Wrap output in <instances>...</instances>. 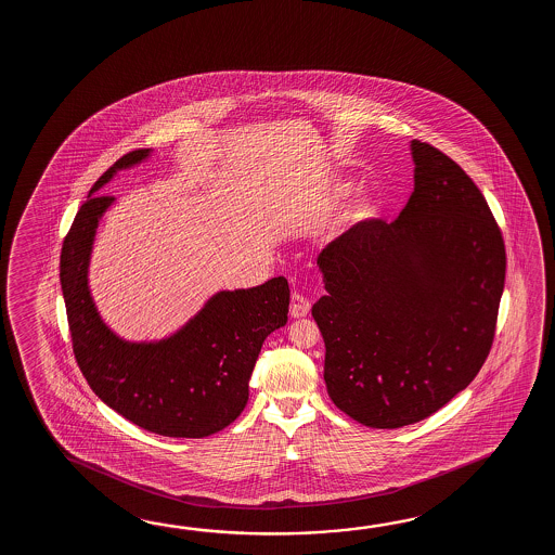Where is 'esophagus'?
<instances>
[{"label":"esophagus","mask_w":555,"mask_h":555,"mask_svg":"<svg viewBox=\"0 0 555 555\" xmlns=\"http://www.w3.org/2000/svg\"><path fill=\"white\" fill-rule=\"evenodd\" d=\"M309 309H311V304H309L307 297H304L301 294L292 295V301H289V315L292 318H306Z\"/></svg>","instance_id":"obj_1"}]
</instances>
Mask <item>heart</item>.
Instances as JSON below:
<instances>
[{"label":"heart","instance_id":"b5f03b06","mask_svg":"<svg viewBox=\"0 0 555 555\" xmlns=\"http://www.w3.org/2000/svg\"><path fill=\"white\" fill-rule=\"evenodd\" d=\"M351 190L353 186L349 184V182H335L330 190V198L333 202H341L351 194ZM377 201H375V196H371V194H359L353 202H351V206H349V210H347V222L349 225H361L369 222V220H373L375 216H377Z\"/></svg>","mask_w":555,"mask_h":555}]
</instances>
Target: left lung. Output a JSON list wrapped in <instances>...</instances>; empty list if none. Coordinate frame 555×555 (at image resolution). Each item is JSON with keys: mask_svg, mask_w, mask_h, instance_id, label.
I'll list each match as a JSON object with an SVG mask.
<instances>
[{"mask_svg": "<svg viewBox=\"0 0 555 555\" xmlns=\"http://www.w3.org/2000/svg\"><path fill=\"white\" fill-rule=\"evenodd\" d=\"M414 190L395 222L353 225L319 254L311 309L331 401L371 428L437 413L494 341L506 249L486 198L447 154L411 142Z\"/></svg>", "mask_w": 555, "mask_h": 555, "instance_id": "obj_1", "label": "left lung"}]
</instances>
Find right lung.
Listing matches in <instances>:
<instances>
[{
  "label": "right lung",
  "mask_w": 555,
  "mask_h": 555,
  "mask_svg": "<svg viewBox=\"0 0 555 555\" xmlns=\"http://www.w3.org/2000/svg\"><path fill=\"white\" fill-rule=\"evenodd\" d=\"M151 153L139 149L118 158L94 182L63 240L60 278L73 353L94 395L132 425L163 437H210L244 411L261 345L287 323L289 285L280 275L249 289L218 292L158 341H127L108 330L91 297L89 261L99 222L115 198L96 192Z\"/></svg>",
  "instance_id": "add662e5"
}]
</instances>
